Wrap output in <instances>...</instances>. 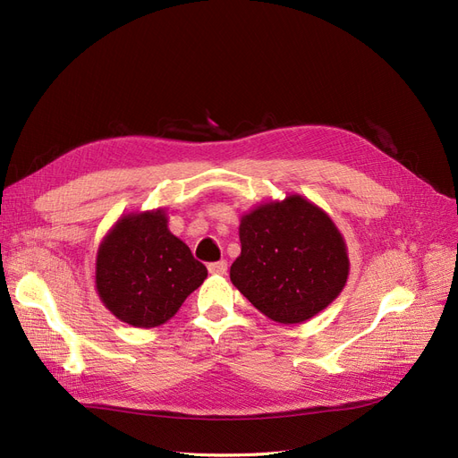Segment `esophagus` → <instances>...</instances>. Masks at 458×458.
I'll use <instances>...</instances> for the list:
<instances>
[{
	"label": "esophagus",
	"mask_w": 458,
	"mask_h": 458,
	"mask_svg": "<svg viewBox=\"0 0 458 458\" xmlns=\"http://www.w3.org/2000/svg\"><path fill=\"white\" fill-rule=\"evenodd\" d=\"M208 269H209V274H213V276H225V274L228 272V262H226V260L211 262V264L208 266Z\"/></svg>",
	"instance_id": "1"
}]
</instances>
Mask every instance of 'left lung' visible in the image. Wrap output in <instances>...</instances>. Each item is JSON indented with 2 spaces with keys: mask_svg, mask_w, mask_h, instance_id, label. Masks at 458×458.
<instances>
[{
  "mask_svg": "<svg viewBox=\"0 0 458 458\" xmlns=\"http://www.w3.org/2000/svg\"><path fill=\"white\" fill-rule=\"evenodd\" d=\"M240 242L230 279L276 323L298 325L315 317L347 283L344 235L323 209L298 194L243 215Z\"/></svg>",
  "mask_w": 458,
  "mask_h": 458,
  "instance_id": "left-lung-1",
  "label": "left lung"
}]
</instances>
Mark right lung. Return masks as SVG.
Segmentation results:
<instances>
[{
    "mask_svg": "<svg viewBox=\"0 0 458 458\" xmlns=\"http://www.w3.org/2000/svg\"><path fill=\"white\" fill-rule=\"evenodd\" d=\"M206 277L208 267L169 232L164 209L118 218L98 249L99 300L135 328L164 325Z\"/></svg>",
    "mask_w": 458,
    "mask_h": 458,
    "instance_id": "add662e5",
    "label": "right lung"
}]
</instances>
